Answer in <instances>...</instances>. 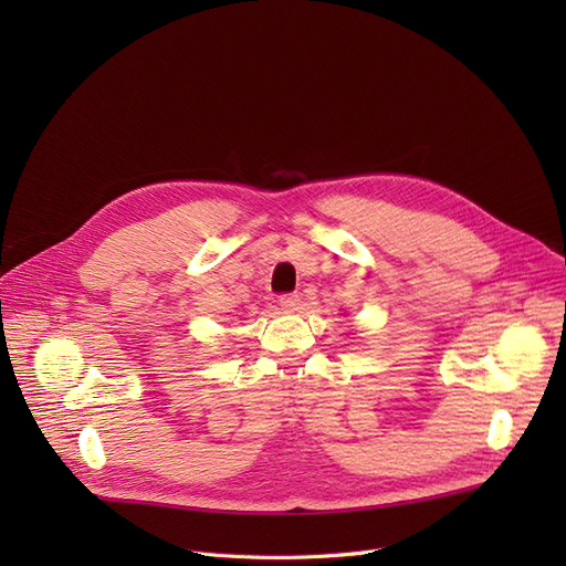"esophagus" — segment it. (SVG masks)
Returning <instances> with one entry per match:
<instances>
[{"label": "esophagus", "mask_w": 566, "mask_h": 566, "mask_svg": "<svg viewBox=\"0 0 566 566\" xmlns=\"http://www.w3.org/2000/svg\"><path fill=\"white\" fill-rule=\"evenodd\" d=\"M280 305H282V310H286V312H298V310H301V295L284 293V295H280Z\"/></svg>", "instance_id": "1"}]
</instances>
